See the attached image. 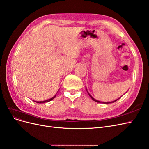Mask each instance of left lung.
<instances>
[{
	"label": "left lung",
	"instance_id": "8db88e82",
	"mask_svg": "<svg viewBox=\"0 0 149 149\" xmlns=\"http://www.w3.org/2000/svg\"><path fill=\"white\" fill-rule=\"evenodd\" d=\"M86 91H87V92H88V94L89 95V96L91 97V98L92 99V100H93L94 101H95V102H98V103H100V104H110V103H114V102H116V100H118L119 99H120L121 98V97H120V98L119 99H116V100H114V101H112V102H100V101H99V100H97L96 99H94L93 98V97H92L91 95V94L89 93V92H88V90H87L86 89Z\"/></svg>",
	"mask_w": 149,
	"mask_h": 149
}]
</instances>
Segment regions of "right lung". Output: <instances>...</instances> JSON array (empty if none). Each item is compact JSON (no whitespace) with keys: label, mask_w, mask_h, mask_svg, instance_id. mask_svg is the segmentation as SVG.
I'll use <instances>...</instances> for the list:
<instances>
[{"label":"right lung","mask_w":149,"mask_h":149,"mask_svg":"<svg viewBox=\"0 0 149 149\" xmlns=\"http://www.w3.org/2000/svg\"><path fill=\"white\" fill-rule=\"evenodd\" d=\"M55 96H56V95H55L54 97H52V98H51V99H48V100H44V101H40V102L34 101V102H36V103H38V104H42V103H46V102H50V100H53V99L55 98Z\"/></svg>","instance_id":"1"}]
</instances>
